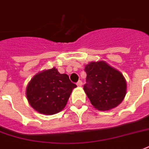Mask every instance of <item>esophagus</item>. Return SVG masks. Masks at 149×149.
Listing matches in <instances>:
<instances>
[{"label":"esophagus","mask_w":149,"mask_h":149,"mask_svg":"<svg viewBox=\"0 0 149 149\" xmlns=\"http://www.w3.org/2000/svg\"><path fill=\"white\" fill-rule=\"evenodd\" d=\"M81 85H82V81H81V80H79V81L77 82V86H79V87H81Z\"/></svg>","instance_id":"esophagus-1"}]
</instances>
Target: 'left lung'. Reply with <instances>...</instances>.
Returning <instances> with one entry per match:
<instances>
[{
    "instance_id": "obj_1",
    "label": "left lung",
    "mask_w": 149,
    "mask_h": 149,
    "mask_svg": "<svg viewBox=\"0 0 149 149\" xmlns=\"http://www.w3.org/2000/svg\"><path fill=\"white\" fill-rule=\"evenodd\" d=\"M86 84L84 90L95 108L110 110L123 100L126 81L123 74L104 61L91 62L85 68Z\"/></svg>"
}]
</instances>
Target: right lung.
<instances>
[{"instance_id":"add662e5","label":"right lung","mask_w":149,"mask_h":149,"mask_svg":"<svg viewBox=\"0 0 149 149\" xmlns=\"http://www.w3.org/2000/svg\"><path fill=\"white\" fill-rule=\"evenodd\" d=\"M76 86L67 74H60L53 68L33 76L28 83L26 94L34 110L44 115H54L64 108Z\"/></svg>"}]
</instances>
